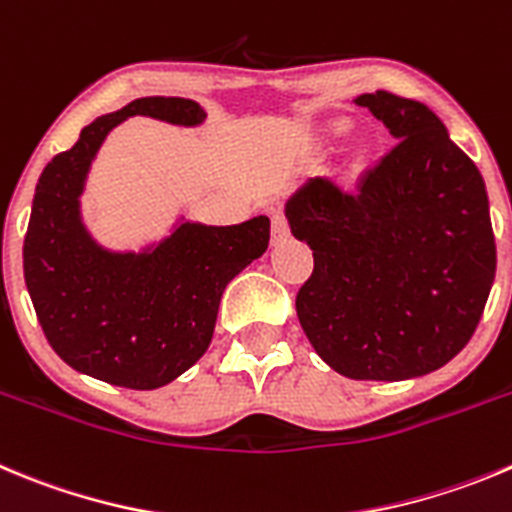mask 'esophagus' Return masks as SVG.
I'll return each mask as SVG.
<instances>
[{
	"instance_id": "obj_1",
	"label": "esophagus",
	"mask_w": 512,
	"mask_h": 512,
	"mask_svg": "<svg viewBox=\"0 0 512 512\" xmlns=\"http://www.w3.org/2000/svg\"><path fill=\"white\" fill-rule=\"evenodd\" d=\"M287 236H289L287 218H284L281 210H276V213L271 215V241L281 243V241H287Z\"/></svg>"
}]
</instances>
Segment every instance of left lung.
Segmentation results:
<instances>
[{
    "label": "left lung",
    "instance_id": "1",
    "mask_svg": "<svg viewBox=\"0 0 512 512\" xmlns=\"http://www.w3.org/2000/svg\"><path fill=\"white\" fill-rule=\"evenodd\" d=\"M396 147L342 190L312 177L287 203L312 276L297 317L322 360L353 381H406L470 342L495 279V236L480 170L429 106L396 93L355 98Z\"/></svg>",
    "mask_w": 512,
    "mask_h": 512
}]
</instances>
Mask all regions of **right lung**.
<instances>
[{"label": "right lung", "instance_id": "add662e5", "mask_svg": "<svg viewBox=\"0 0 512 512\" xmlns=\"http://www.w3.org/2000/svg\"><path fill=\"white\" fill-rule=\"evenodd\" d=\"M129 116L195 126L205 111L190 98L149 96L88 124L37 180L22 264L42 332L70 368L152 391L203 358L225 284L269 246V218L225 228L182 223L149 253L96 246L78 195L106 134Z\"/></svg>", "mask_w": 512, "mask_h": 512}]
</instances>
